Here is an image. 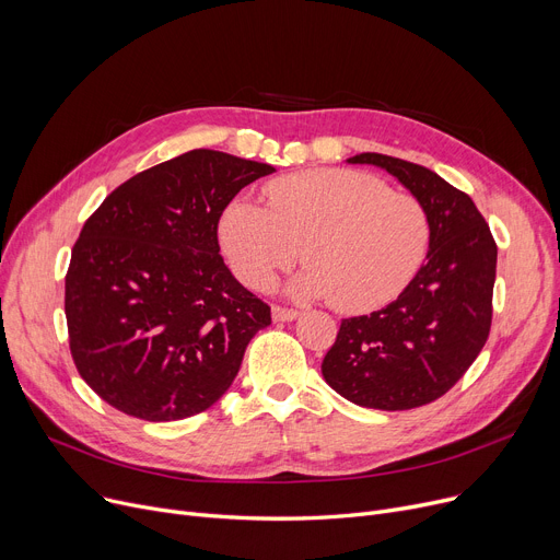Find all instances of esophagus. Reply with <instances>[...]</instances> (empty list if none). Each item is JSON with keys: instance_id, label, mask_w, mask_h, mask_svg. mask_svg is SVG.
Here are the masks:
<instances>
[{"instance_id": "esophagus-1", "label": "esophagus", "mask_w": 560, "mask_h": 560, "mask_svg": "<svg viewBox=\"0 0 560 560\" xmlns=\"http://www.w3.org/2000/svg\"><path fill=\"white\" fill-rule=\"evenodd\" d=\"M300 317V311L295 308H283V306H272V319L275 322H292Z\"/></svg>"}]
</instances>
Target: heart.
I'll use <instances>...</instances> for the list:
<instances>
[{
	"label": "heart",
	"instance_id": "obj_1",
	"mask_svg": "<svg viewBox=\"0 0 560 560\" xmlns=\"http://www.w3.org/2000/svg\"><path fill=\"white\" fill-rule=\"evenodd\" d=\"M262 195L268 209L235 199L220 220V245L249 288H268L304 247L311 265L292 279V295L365 313L393 302L424 260V206L374 174L308 170L270 182Z\"/></svg>",
	"mask_w": 560,
	"mask_h": 560
}]
</instances>
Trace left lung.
Returning <instances> with one entry per match:
<instances>
[{"label":"left lung","instance_id":"8db88e82","mask_svg":"<svg viewBox=\"0 0 560 560\" xmlns=\"http://www.w3.org/2000/svg\"><path fill=\"white\" fill-rule=\"evenodd\" d=\"M347 161L384 167L424 206L429 252L395 302L342 319L322 376L365 408H418L443 397L488 340L497 245L469 195L433 170L374 152Z\"/></svg>","mask_w":560,"mask_h":560}]
</instances>
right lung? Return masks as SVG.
Listing matches in <instances>:
<instances>
[{
    "mask_svg": "<svg viewBox=\"0 0 560 560\" xmlns=\"http://www.w3.org/2000/svg\"><path fill=\"white\" fill-rule=\"evenodd\" d=\"M268 163L192 150L117 186L85 220L66 275L74 365L106 404L147 422L211 408L270 306L235 281L218 222Z\"/></svg>",
    "mask_w": 560,
    "mask_h": 560,
    "instance_id": "right-lung-1",
    "label": "right lung"
}]
</instances>
